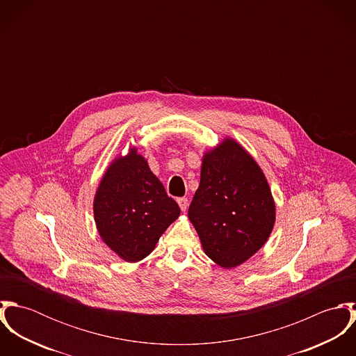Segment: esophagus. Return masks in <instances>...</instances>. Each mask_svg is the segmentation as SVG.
I'll list each match as a JSON object with an SVG mask.
<instances>
[{
    "label": "esophagus",
    "mask_w": 356,
    "mask_h": 356,
    "mask_svg": "<svg viewBox=\"0 0 356 356\" xmlns=\"http://www.w3.org/2000/svg\"><path fill=\"white\" fill-rule=\"evenodd\" d=\"M177 203H178L179 208H181L182 211H186V208H188V199H186V197H179V199H177Z\"/></svg>",
    "instance_id": "obj_1"
}]
</instances>
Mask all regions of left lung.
Returning a JSON list of instances; mask_svg holds the SVG:
<instances>
[{"label": "left lung", "instance_id": "1", "mask_svg": "<svg viewBox=\"0 0 356 356\" xmlns=\"http://www.w3.org/2000/svg\"><path fill=\"white\" fill-rule=\"evenodd\" d=\"M204 252L223 268L240 266L267 241L275 205L254 157L232 138L204 154L188 211Z\"/></svg>", "mask_w": 356, "mask_h": 356}]
</instances>
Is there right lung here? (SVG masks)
Returning a JSON list of instances; mask_svg holds the SVG:
<instances>
[{"mask_svg": "<svg viewBox=\"0 0 356 356\" xmlns=\"http://www.w3.org/2000/svg\"><path fill=\"white\" fill-rule=\"evenodd\" d=\"M93 209L102 241L133 263L152 252L160 236L181 213L136 148L108 167Z\"/></svg>", "mask_w": 356, "mask_h": 356, "instance_id": "right-lung-1", "label": "right lung"}]
</instances>
